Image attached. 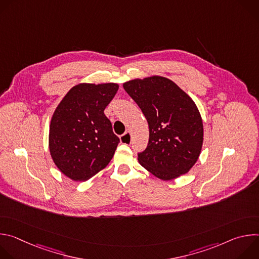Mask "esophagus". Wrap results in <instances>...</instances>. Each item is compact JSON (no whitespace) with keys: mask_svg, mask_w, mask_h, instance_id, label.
I'll use <instances>...</instances> for the list:
<instances>
[{"mask_svg":"<svg viewBox=\"0 0 259 259\" xmlns=\"http://www.w3.org/2000/svg\"><path fill=\"white\" fill-rule=\"evenodd\" d=\"M121 142L124 144H130L131 143V133L130 132H125L123 135L120 137Z\"/></svg>","mask_w":259,"mask_h":259,"instance_id":"1","label":"esophagus"}]
</instances>
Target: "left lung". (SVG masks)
Returning a JSON list of instances; mask_svg holds the SVG:
<instances>
[{"label":"left lung","mask_w":259,"mask_h":259,"mask_svg":"<svg viewBox=\"0 0 259 259\" xmlns=\"http://www.w3.org/2000/svg\"><path fill=\"white\" fill-rule=\"evenodd\" d=\"M150 128L138 162L163 180L186 174L197 162L203 144V122L193 99L171 80L154 76L123 84Z\"/></svg>","instance_id":"1"}]
</instances>
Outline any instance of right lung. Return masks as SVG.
<instances>
[{
	"label": "right lung",
	"instance_id": "obj_1",
	"mask_svg": "<svg viewBox=\"0 0 259 259\" xmlns=\"http://www.w3.org/2000/svg\"><path fill=\"white\" fill-rule=\"evenodd\" d=\"M119 89L115 83L79 84L56 107L49 130V150L57 168L85 181L105 168L120 142L103 110Z\"/></svg>",
	"mask_w": 259,
	"mask_h": 259
}]
</instances>
